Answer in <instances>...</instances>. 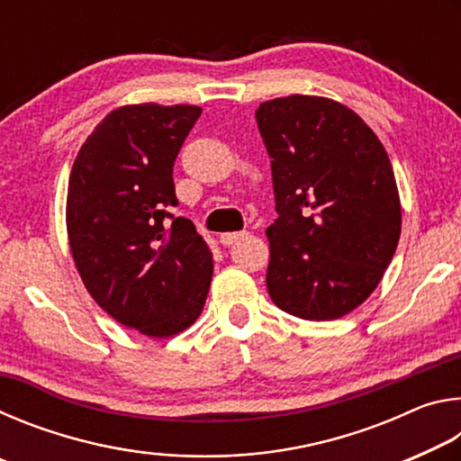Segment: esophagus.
Returning <instances> with one entry per match:
<instances>
[{
    "label": "esophagus",
    "instance_id": "esophagus-1",
    "mask_svg": "<svg viewBox=\"0 0 461 461\" xmlns=\"http://www.w3.org/2000/svg\"><path fill=\"white\" fill-rule=\"evenodd\" d=\"M246 236H248V231H228V233H221L220 241L223 246H231V244H236L238 240L246 238Z\"/></svg>",
    "mask_w": 461,
    "mask_h": 461
}]
</instances>
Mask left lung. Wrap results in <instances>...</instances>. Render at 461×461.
Returning <instances> with one entry per match:
<instances>
[{
  "label": "left lung",
  "mask_w": 461,
  "mask_h": 461,
  "mask_svg": "<svg viewBox=\"0 0 461 461\" xmlns=\"http://www.w3.org/2000/svg\"><path fill=\"white\" fill-rule=\"evenodd\" d=\"M256 122L278 212L267 230L270 299L309 321L352 313L378 286L401 238V197L384 146L330 97L264 101Z\"/></svg>",
  "instance_id": "obj_1"
}]
</instances>
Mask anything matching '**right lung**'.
Here are the masks:
<instances>
[{"label":"right lung","instance_id":"obj_1","mask_svg":"<svg viewBox=\"0 0 461 461\" xmlns=\"http://www.w3.org/2000/svg\"><path fill=\"white\" fill-rule=\"evenodd\" d=\"M203 109H113L85 140L68 176V246L85 288L115 321L148 338L191 327L213 256L191 220L173 217V165ZM174 220L170 224L166 220Z\"/></svg>","mask_w":461,"mask_h":461}]
</instances>
